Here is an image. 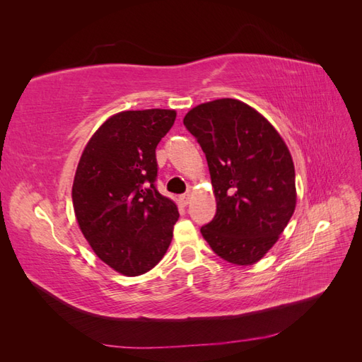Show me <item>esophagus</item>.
<instances>
[{"mask_svg": "<svg viewBox=\"0 0 362 362\" xmlns=\"http://www.w3.org/2000/svg\"><path fill=\"white\" fill-rule=\"evenodd\" d=\"M190 199H192V194L190 193H185V194H181L180 196V202H181V205H189L190 204Z\"/></svg>", "mask_w": 362, "mask_h": 362, "instance_id": "esophagus-1", "label": "esophagus"}]
</instances>
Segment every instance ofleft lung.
Masks as SVG:
<instances>
[{"mask_svg":"<svg viewBox=\"0 0 362 362\" xmlns=\"http://www.w3.org/2000/svg\"><path fill=\"white\" fill-rule=\"evenodd\" d=\"M184 125L206 157L216 216L201 228L216 254L237 266L258 262L294 213V163L269 120L233 98L193 107Z\"/></svg>","mask_w":362,"mask_h":362,"instance_id":"1","label":"left lung"}]
</instances>
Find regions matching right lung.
Instances as JSON below:
<instances>
[{
	"mask_svg": "<svg viewBox=\"0 0 362 362\" xmlns=\"http://www.w3.org/2000/svg\"><path fill=\"white\" fill-rule=\"evenodd\" d=\"M175 119L164 108L119 112L95 131L76 166V222L96 257L120 275L149 272L172 242L178 206L154 181L156 148Z\"/></svg>",
	"mask_w": 362,
	"mask_h": 362,
	"instance_id": "right-lung-1",
	"label": "right lung"
}]
</instances>
